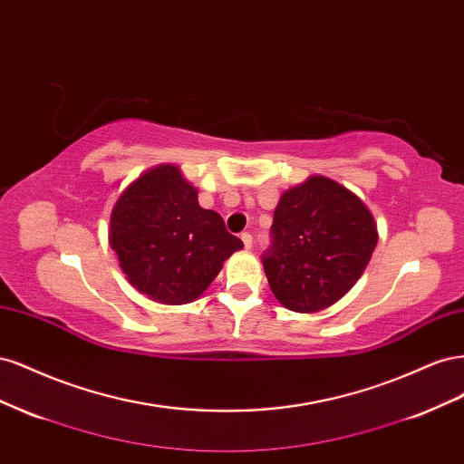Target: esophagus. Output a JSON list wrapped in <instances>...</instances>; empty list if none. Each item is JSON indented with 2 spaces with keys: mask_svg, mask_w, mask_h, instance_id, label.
<instances>
[{
  "mask_svg": "<svg viewBox=\"0 0 464 464\" xmlns=\"http://www.w3.org/2000/svg\"><path fill=\"white\" fill-rule=\"evenodd\" d=\"M240 237H242V242H244V247H246V249H251V244H254V237H251V234H249V232H244Z\"/></svg>",
  "mask_w": 464,
  "mask_h": 464,
  "instance_id": "obj_1",
  "label": "esophagus"
}]
</instances>
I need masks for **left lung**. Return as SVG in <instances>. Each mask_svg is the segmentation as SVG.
<instances>
[{"mask_svg":"<svg viewBox=\"0 0 464 464\" xmlns=\"http://www.w3.org/2000/svg\"><path fill=\"white\" fill-rule=\"evenodd\" d=\"M375 246L377 224L358 195L312 176L280 195L263 269L280 304L314 314L358 283Z\"/></svg>","mask_w":464,"mask_h":464,"instance_id":"8db88e82","label":"left lung"}]
</instances>
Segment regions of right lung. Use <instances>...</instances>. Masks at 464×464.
Instances as JSON below:
<instances>
[{"label":"right lung","instance_id":"1","mask_svg":"<svg viewBox=\"0 0 464 464\" xmlns=\"http://www.w3.org/2000/svg\"><path fill=\"white\" fill-rule=\"evenodd\" d=\"M108 240L130 283L168 305L198 300L244 247L218 213L199 205L198 189L174 164L152 168L120 195Z\"/></svg>","mask_w":464,"mask_h":464}]
</instances>
